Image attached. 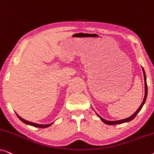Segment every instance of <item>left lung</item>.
I'll list each match as a JSON object with an SVG mask.
<instances>
[{"mask_svg": "<svg viewBox=\"0 0 154 154\" xmlns=\"http://www.w3.org/2000/svg\"><path fill=\"white\" fill-rule=\"evenodd\" d=\"M142 71H143V73H144V91H145V94H144V100H143V102L142 104H141L140 106L139 107L137 110L135 112H134L132 116H130V117L127 118V119H121V120H118V121H106V120H105L103 119L100 116V115L97 114V116L100 118V119L102 120V121L103 123H104L105 124H106V125H116V124H121V123H128V122H130L132 120H133L135 116H137V114L140 112L141 111V109L144 106L145 102H146V97H147V93H148V89H147V84H146V73H145V71H144V69H143V67H142Z\"/></svg>", "mask_w": 154, "mask_h": 154, "instance_id": "8db88e82", "label": "left lung"}]
</instances>
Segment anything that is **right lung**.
<instances>
[{
    "label": "right lung",
    "mask_w": 154,
    "mask_h": 154,
    "mask_svg": "<svg viewBox=\"0 0 154 154\" xmlns=\"http://www.w3.org/2000/svg\"><path fill=\"white\" fill-rule=\"evenodd\" d=\"M16 115L17 116V117L19 118V119H20L21 121H22L23 123H25V124H26V125H29L33 126V127L40 128H48V127H50V125H52V124H53V123H50V124H45V125H43V124H38V123H33V122H30V121H26V120H24V119H22V117H20V116H19L17 113H16Z\"/></svg>",
    "instance_id": "1"
}]
</instances>
